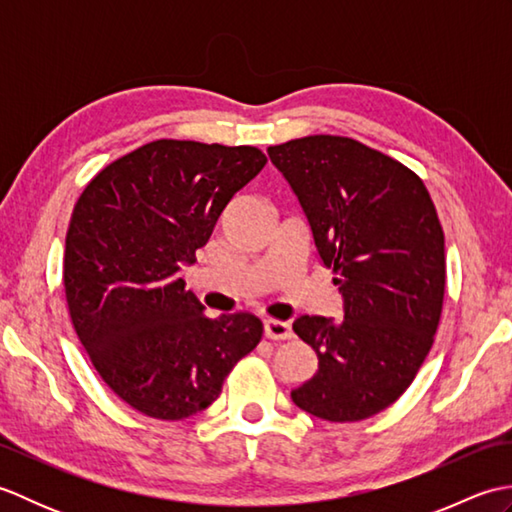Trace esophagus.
<instances>
[{
  "mask_svg": "<svg viewBox=\"0 0 512 512\" xmlns=\"http://www.w3.org/2000/svg\"><path fill=\"white\" fill-rule=\"evenodd\" d=\"M264 334L268 336V339L281 341V339H290V336H292V328H290L288 321L266 319V321H264Z\"/></svg>",
  "mask_w": 512,
  "mask_h": 512,
  "instance_id": "obj_1",
  "label": "esophagus"
}]
</instances>
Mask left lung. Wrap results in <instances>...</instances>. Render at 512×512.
I'll list each match as a JSON object with an SVG mask.
<instances>
[{"label": "left lung", "instance_id": "left-lung-1", "mask_svg": "<svg viewBox=\"0 0 512 512\" xmlns=\"http://www.w3.org/2000/svg\"><path fill=\"white\" fill-rule=\"evenodd\" d=\"M268 156L343 295V321L292 323L319 356L292 402L321 420H365L405 394L438 330L447 262L436 206L416 173L354 138L306 136Z\"/></svg>", "mask_w": 512, "mask_h": 512}]
</instances>
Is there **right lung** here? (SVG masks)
I'll list each match as a JSON object with an SVG mask.
<instances>
[{
  "label": "right lung",
  "mask_w": 512,
  "mask_h": 512,
  "mask_svg": "<svg viewBox=\"0 0 512 512\" xmlns=\"http://www.w3.org/2000/svg\"><path fill=\"white\" fill-rule=\"evenodd\" d=\"M264 165L257 147L162 138L101 169L74 204L63 255L72 325L105 385L149 418L209 407L262 341L255 314L204 317L180 270Z\"/></svg>",
  "instance_id": "obj_1"
}]
</instances>
